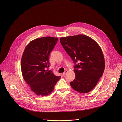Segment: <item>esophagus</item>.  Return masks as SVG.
<instances>
[{
	"label": "esophagus",
	"instance_id": "34e87169",
	"mask_svg": "<svg viewBox=\"0 0 122 122\" xmlns=\"http://www.w3.org/2000/svg\"><path fill=\"white\" fill-rule=\"evenodd\" d=\"M67 71H65V72L63 73V76H65V75L67 73Z\"/></svg>",
	"mask_w": 122,
	"mask_h": 122
}]
</instances>
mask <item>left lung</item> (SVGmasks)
<instances>
[{"label": "left lung", "instance_id": "8db88e82", "mask_svg": "<svg viewBox=\"0 0 122 122\" xmlns=\"http://www.w3.org/2000/svg\"><path fill=\"white\" fill-rule=\"evenodd\" d=\"M65 50L75 64V79L70 82L71 87L80 93L93 90L105 68V60L97 43L85 35L60 39Z\"/></svg>", "mask_w": 122, "mask_h": 122}]
</instances>
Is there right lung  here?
<instances>
[{
    "label": "right lung",
    "mask_w": 122,
    "mask_h": 122,
    "mask_svg": "<svg viewBox=\"0 0 122 122\" xmlns=\"http://www.w3.org/2000/svg\"><path fill=\"white\" fill-rule=\"evenodd\" d=\"M57 38L46 37L35 39L26 46L21 59L24 79L38 96L50 94L60 76H56L46 68L50 65V53L57 42Z\"/></svg>",
    "instance_id": "obj_1"
}]
</instances>
